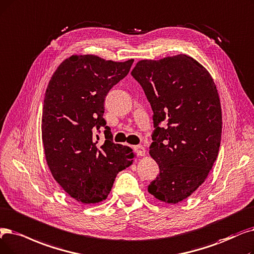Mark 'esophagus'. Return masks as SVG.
I'll return each mask as SVG.
<instances>
[{
    "instance_id": "1",
    "label": "esophagus",
    "mask_w": 254,
    "mask_h": 254,
    "mask_svg": "<svg viewBox=\"0 0 254 254\" xmlns=\"http://www.w3.org/2000/svg\"><path fill=\"white\" fill-rule=\"evenodd\" d=\"M135 151L139 154L140 157H144L145 153H146L145 147L143 146V145H137V146H135Z\"/></svg>"
}]
</instances>
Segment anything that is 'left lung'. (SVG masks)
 <instances>
[{"instance_id":"obj_1","label":"left lung","mask_w":254,"mask_h":254,"mask_svg":"<svg viewBox=\"0 0 254 254\" xmlns=\"http://www.w3.org/2000/svg\"><path fill=\"white\" fill-rule=\"evenodd\" d=\"M131 75L150 103L156 127L149 154L160 173L148 193L175 204L199 188L218 157L222 111L216 84L204 66L186 54L140 60ZM162 121L167 128L158 127Z\"/></svg>"}]
</instances>
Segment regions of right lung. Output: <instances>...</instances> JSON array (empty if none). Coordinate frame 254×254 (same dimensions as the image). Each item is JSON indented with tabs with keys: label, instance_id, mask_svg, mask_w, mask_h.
I'll return each instance as SVG.
<instances>
[{
	"label": "right lung",
	"instance_id": "right-lung-1",
	"mask_svg": "<svg viewBox=\"0 0 254 254\" xmlns=\"http://www.w3.org/2000/svg\"><path fill=\"white\" fill-rule=\"evenodd\" d=\"M133 62L71 55L48 84L41 119L47 164L61 188L79 202L107 199L117 173L136 157L130 147L113 143L103 118L108 92L128 73ZM101 126L106 128L104 142L96 135Z\"/></svg>",
	"mask_w": 254,
	"mask_h": 254
}]
</instances>
